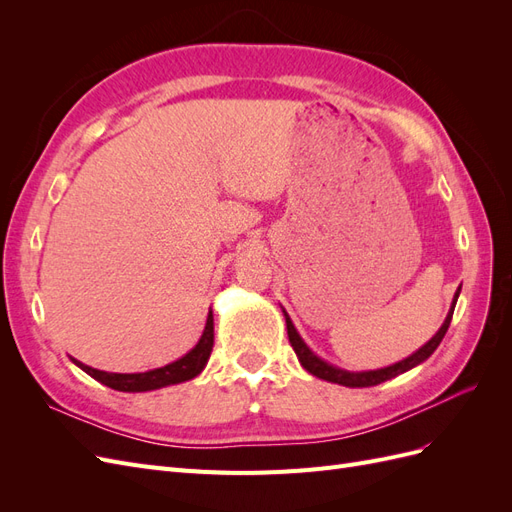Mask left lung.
<instances>
[{"mask_svg": "<svg viewBox=\"0 0 512 512\" xmlns=\"http://www.w3.org/2000/svg\"><path fill=\"white\" fill-rule=\"evenodd\" d=\"M459 299V288L455 292L453 297V303H451V309H448V314L442 322V327L438 329V333L433 335L429 342L425 346L418 348L416 352H412L408 359L399 361L395 365H389V367H382V369H371V371H346V369H339L331 363H327L324 359H320V356L316 352L309 350V346L303 342V337L299 335V331L294 329V324L290 320V316L284 312V318H286V329H288V339H290V346L294 348V352H297L301 365L309 371V374L320 378V380H327V382H333V384H342V386H350V389H365V386H376L380 382H386L391 380L399 374H406V371H410L412 367L421 365L423 361H427L429 356L436 352V348L440 346L442 337L446 335L448 331V324H451V318H453V312H455V303Z\"/></svg>", "mask_w": 512, "mask_h": 512, "instance_id": "8db88e82", "label": "left lung"}]
</instances>
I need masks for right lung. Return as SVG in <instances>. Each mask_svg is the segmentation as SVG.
<instances>
[{
    "mask_svg": "<svg viewBox=\"0 0 512 512\" xmlns=\"http://www.w3.org/2000/svg\"><path fill=\"white\" fill-rule=\"evenodd\" d=\"M211 350H213V312L209 309L205 331H203V335H200L198 344L188 354H183L181 359L168 363L164 367L149 369V371H143V374H111V371H100V369L89 367L81 361L72 359V356L70 359L76 367H81L85 374L102 382L104 386H111V389H115V391L145 393V391L164 389V386L188 382V380L196 378L200 371L205 369L209 356H211Z\"/></svg>",
    "mask_w": 512,
    "mask_h": 512,
    "instance_id": "add662e5",
    "label": "right lung"
}]
</instances>
